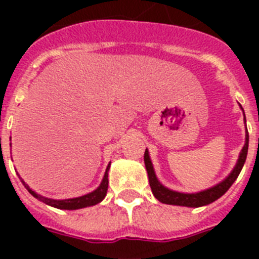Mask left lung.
<instances>
[{
    "instance_id": "left-lung-1",
    "label": "left lung",
    "mask_w": 259,
    "mask_h": 259,
    "mask_svg": "<svg viewBox=\"0 0 259 259\" xmlns=\"http://www.w3.org/2000/svg\"><path fill=\"white\" fill-rule=\"evenodd\" d=\"M244 122H246L245 114H244ZM248 146L249 134L248 130H246L245 145H244V148H242L241 152H240L236 166H235V168L231 171L230 175H228L223 182L219 183V184L214 185V187L206 189V191L197 192V193H180V192L171 191V189L166 188L164 185H162L161 183H159V180L157 179V176H155L154 168H153L152 161H150L149 157V152L146 149L145 154H144V162H145L146 171H148V178H149L150 188H152L154 197L162 203H167V205H178V206L187 207H200L214 202L215 200H218L219 197H222V196L230 189L231 185L235 183V180L237 179V176H239L242 166L245 163L246 154H248Z\"/></svg>"
}]
</instances>
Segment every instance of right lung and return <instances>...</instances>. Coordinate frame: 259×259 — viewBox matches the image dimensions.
<instances>
[{"label":"right lung","mask_w":259,"mask_h":259,"mask_svg":"<svg viewBox=\"0 0 259 259\" xmlns=\"http://www.w3.org/2000/svg\"><path fill=\"white\" fill-rule=\"evenodd\" d=\"M111 163V162H110ZM110 163L106 168V172L104 175V179H102L101 184L98 187L97 189H95L93 192L88 194H84V196H80V197L76 198H68V200H53V198H48L44 197V196H41V194L36 193L35 191H32L29 188L28 185L24 183V180H22L23 185L26 187L27 191L33 196L35 198H37L38 201L41 202L47 203L49 206L57 207V209H62V210H77V209H83V207H88V206H93V205H97L98 202H101L102 200L105 198L107 193V187H109V179H107V175H109V168H110Z\"/></svg>","instance_id":"1"}]
</instances>
